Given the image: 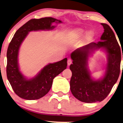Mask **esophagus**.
Masks as SVG:
<instances>
[{
    "mask_svg": "<svg viewBox=\"0 0 123 123\" xmlns=\"http://www.w3.org/2000/svg\"><path fill=\"white\" fill-rule=\"evenodd\" d=\"M72 63V60H71V59H68V66H70V65Z\"/></svg>",
    "mask_w": 123,
    "mask_h": 123,
    "instance_id": "34e87169",
    "label": "esophagus"
}]
</instances>
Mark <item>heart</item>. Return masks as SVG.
<instances>
[{
    "label": "heart",
    "mask_w": 123,
    "mask_h": 123,
    "mask_svg": "<svg viewBox=\"0 0 123 123\" xmlns=\"http://www.w3.org/2000/svg\"><path fill=\"white\" fill-rule=\"evenodd\" d=\"M85 32V30L82 28H78L77 30L72 31L71 36V41H75L76 40L80 38L81 36L83 35ZM94 36V33L92 31H89L86 32V36H85V39L87 41L91 40Z\"/></svg>",
    "instance_id": "heart-1"
}]
</instances>
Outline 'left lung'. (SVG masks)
I'll return each mask as SVG.
<instances>
[{
	"mask_svg": "<svg viewBox=\"0 0 123 123\" xmlns=\"http://www.w3.org/2000/svg\"><path fill=\"white\" fill-rule=\"evenodd\" d=\"M101 25L105 30L100 38L101 41L89 43L75 50L71 54L73 61L69 67L72 74L70 89L75 97L82 102L91 103L103 101L120 75L122 57L120 45L109 26L106 23H101ZM100 48L103 49L107 53L108 63L104 78L95 80L91 77L87 69V60L93 50Z\"/></svg>",
	"mask_w": 123,
	"mask_h": 123,
	"instance_id": "1",
	"label": "left lung"
}]
</instances>
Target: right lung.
I'll list each match as a JSON object with an SVG mask.
<instances>
[{
    "mask_svg": "<svg viewBox=\"0 0 123 123\" xmlns=\"http://www.w3.org/2000/svg\"><path fill=\"white\" fill-rule=\"evenodd\" d=\"M54 22L62 21L52 17L33 18L21 26L16 32L7 50L6 75L15 93L22 98L38 100L51 89L54 78L67 67V58L45 66L39 73L31 79H26L21 73L18 63L20 46L29 32L39 30H52L55 26Z\"/></svg>",
    "mask_w": 123,
    "mask_h": 123,
    "instance_id": "right-lung-1",
    "label": "right lung"
}]
</instances>
